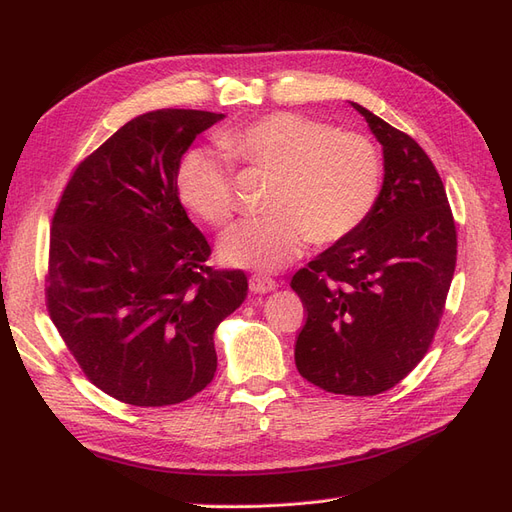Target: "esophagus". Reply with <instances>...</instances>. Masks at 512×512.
Returning a JSON list of instances; mask_svg holds the SVG:
<instances>
[{"label": "esophagus", "instance_id": "34e87169", "mask_svg": "<svg viewBox=\"0 0 512 512\" xmlns=\"http://www.w3.org/2000/svg\"><path fill=\"white\" fill-rule=\"evenodd\" d=\"M275 288H277V282L271 280V277H267V275H252L250 277V290L254 294H265Z\"/></svg>", "mask_w": 512, "mask_h": 512}]
</instances>
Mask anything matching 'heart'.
Returning a JSON list of instances; mask_svg holds the SVG:
<instances>
[{
  "instance_id": "b5f03b06",
  "label": "heart",
  "mask_w": 512,
  "mask_h": 512,
  "mask_svg": "<svg viewBox=\"0 0 512 512\" xmlns=\"http://www.w3.org/2000/svg\"><path fill=\"white\" fill-rule=\"evenodd\" d=\"M215 149H190L177 170L185 205L211 226H226L237 211L230 160L275 175L269 218L232 226L220 256L232 267L280 271L312 239L344 241L376 209L382 190V156L361 132L337 130L299 113H273L218 136Z\"/></svg>"
}]
</instances>
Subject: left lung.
<instances>
[{"label":"left lung","mask_w":512,"mask_h":512,"mask_svg":"<svg viewBox=\"0 0 512 512\" xmlns=\"http://www.w3.org/2000/svg\"><path fill=\"white\" fill-rule=\"evenodd\" d=\"M382 145L376 209L344 241L292 275L307 309L294 346L299 374L335 395L389 391L421 363L457 262V230L436 166L412 136L361 104Z\"/></svg>","instance_id":"8db88e82"}]
</instances>
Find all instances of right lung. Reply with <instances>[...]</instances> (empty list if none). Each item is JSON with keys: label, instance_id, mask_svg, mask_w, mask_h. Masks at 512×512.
I'll use <instances>...</instances> for the list:
<instances>
[{"label": "right lung", "instance_id": "add662e5", "mask_svg": "<svg viewBox=\"0 0 512 512\" xmlns=\"http://www.w3.org/2000/svg\"><path fill=\"white\" fill-rule=\"evenodd\" d=\"M220 113L138 115L87 156L53 215L46 307L100 391L158 408L213 380V333L247 297L243 271L207 267L211 247L185 213L177 170Z\"/></svg>", "mask_w": 512, "mask_h": 512}]
</instances>
